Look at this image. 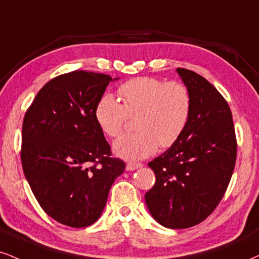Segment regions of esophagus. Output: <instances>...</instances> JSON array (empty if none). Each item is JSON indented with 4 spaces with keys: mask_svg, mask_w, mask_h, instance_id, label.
<instances>
[{
    "mask_svg": "<svg viewBox=\"0 0 259 259\" xmlns=\"http://www.w3.org/2000/svg\"><path fill=\"white\" fill-rule=\"evenodd\" d=\"M140 167H143V163H139V162H128L126 164L127 170H135V169H138Z\"/></svg>",
    "mask_w": 259,
    "mask_h": 259,
    "instance_id": "obj_1",
    "label": "esophagus"
}]
</instances>
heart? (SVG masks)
<instances>
[{
	"instance_id": "b5f03b06",
	"label": "heart",
	"mask_w": 259,
	"mask_h": 259,
	"mask_svg": "<svg viewBox=\"0 0 259 259\" xmlns=\"http://www.w3.org/2000/svg\"><path fill=\"white\" fill-rule=\"evenodd\" d=\"M122 103L104 94L95 107V120L105 136L115 138L130 117H136L137 132L114 143L115 155L124 159H142L154 155L158 145L169 148L184 133L192 100L186 85L154 76H139L119 88Z\"/></svg>"
}]
</instances>
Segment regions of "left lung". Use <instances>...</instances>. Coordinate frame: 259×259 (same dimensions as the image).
<instances>
[{
	"mask_svg": "<svg viewBox=\"0 0 259 259\" xmlns=\"http://www.w3.org/2000/svg\"><path fill=\"white\" fill-rule=\"evenodd\" d=\"M192 107L184 133L164 154L149 162L156 183L145 193L149 211L171 229L203 222L225 196L237 161L231 108L205 78L178 68Z\"/></svg>",
	"mask_w": 259,
	"mask_h": 259,
	"instance_id": "1",
	"label": "left lung"
}]
</instances>
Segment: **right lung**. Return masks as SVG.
Listing matches in <instances>:
<instances>
[{"instance_id": "obj_1", "label": "right lung", "mask_w": 259, "mask_h": 259, "mask_svg": "<svg viewBox=\"0 0 259 259\" xmlns=\"http://www.w3.org/2000/svg\"><path fill=\"white\" fill-rule=\"evenodd\" d=\"M111 76L73 71L48 81L25 114L21 163L32 192L50 218L74 228L100 219L124 162L95 120Z\"/></svg>"}]
</instances>
